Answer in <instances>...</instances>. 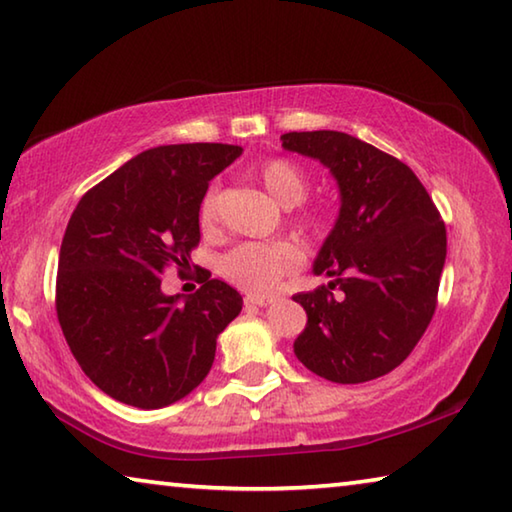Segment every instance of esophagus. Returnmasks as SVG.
<instances>
[{
	"mask_svg": "<svg viewBox=\"0 0 512 512\" xmlns=\"http://www.w3.org/2000/svg\"><path fill=\"white\" fill-rule=\"evenodd\" d=\"M268 305H273V298L246 296V307H268Z\"/></svg>",
	"mask_w": 512,
	"mask_h": 512,
	"instance_id": "1",
	"label": "esophagus"
}]
</instances>
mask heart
<instances>
[{"label": "heart", "mask_w": 512, "mask_h": 512, "mask_svg": "<svg viewBox=\"0 0 512 512\" xmlns=\"http://www.w3.org/2000/svg\"><path fill=\"white\" fill-rule=\"evenodd\" d=\"M257 180L277 203L284 207H296L305 201L309 180L298 164L284 158H271L259 164ZM201 225L214 230L219 223V187H210L201 201ZM296 223L311 235L325 230V216L320 212H302ZM300 246L291 241H248L225 253L221 259V273L232 284L250 293H271L277 289L282 277L291 275L302 266Z\"/></svg>", "instance_id": "heart-1"}]
</instances>
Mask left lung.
Masks as SVG:
<instances>
[{
  "label": "left lung",
  "mask_w": 512,
  "mask_h": 512,
  "mask_svg": "<svg viewBox=\"0 0 512 512\" xmlns=\"http://www.w3.org/2000/svg\"><path fill=\"white\" fill-rule=\"evenodd\" d=\"M280 140L325 164L341 194L339 219L314 262V273L332 282L293 296L307 311L293 352L336 384L377 379L409 357L431 323L447 257L445 223L418 176L372 144L339 131Z\"/></svg>",
  "instance_id": "8db88e82"
}]
</instances>
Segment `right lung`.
Returning a JSON list of instances; mask_svg holds the SVG:
<instances>
[{
	"label": "right lung",
	"instance_id": "1",
	"mask_svg": "<svg viewBox=\"0 0 512 512\" xmlns=\"http://www.w3.org/2000/svg\"><path fill=\"white\" fill-rule=\"evenodd\" d=\"M232 144L149 149L85 194L58 257L56 314L90 381L112 400L162 409L207 377L216 339L239 316V293L203 271L192 296H164L201 241L198 212L210 180L241 155Z\"/></svg>",
	"mask_w": 512,
	"mask_h": 512
}]
</instances>
